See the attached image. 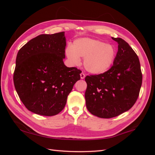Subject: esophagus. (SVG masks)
Masks as SVG:
<instances>
[{"label":"esophagus","instance_id":"1","mask_svg":"<svg viewBox=\"0 0 155 155\" xmlns=\"http://www.w3.org/2000/svg\"><path fill=\"white\" fill-rule=\"evenodd\" d=\"M80 77H81V79H84L85 78V74L84 73H81V74H80Z\"/></svg>","mask_w":155,"mask_h":155}]
</instances>
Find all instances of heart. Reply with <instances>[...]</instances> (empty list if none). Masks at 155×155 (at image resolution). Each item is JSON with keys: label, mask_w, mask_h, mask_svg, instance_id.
<instances>
[{"label": "heart", "mask_w": 155, "mask_h": 155, "mask_svg": "<svg viewBox=\"0 0 155 155\" xmlns=\"http://www.w3.org/2000/svg\"><path fill=\"white\" fill-rule=\"evenodd\" d=\"M65 53L68 60L74 64L84 58L83 65L88 72L101 74L109 69L115 58L114 46L104 42L89 38H81L75 41L72 47H68Z\"/></svg>", "instance_id": "1"}]
</instances>
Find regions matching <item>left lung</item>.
<instances>
[{"mask_svg":"<svg viewBox=\"0 0 155 155\" xmlns=\"http://www.w3.org/2000/svg\"><path fill=\"white\" fill-rule=\"evenodd\" d=\"M113 65L107 71L85 77L86 106L93 115L110 118L127 111L137 101L142 83L138 55L121 38Z\"/></svg>","mask_w":155,"mask_h":155,"instance_id":"1","label":"left lung"}]
</instances>
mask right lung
Here are the masks:
<instances>
[{
	"label": "right lung",
	"mask_w": 155,
	"mask_h": 155,
	"mask_svg": "<svg viewBox=\"0 0 155 155\" xmlns=\"http://www.w3.org/2000/svg\"><path fill=\"white\" fill-rule=\"evenodd\" d=\"M66 45L64 31L41 34L18 51L14 85L22 104L35 114H59L81 78L80 70L67 67L63 63Z\"/></svg>",
	"instance_id": "1"
}]
</instances>
